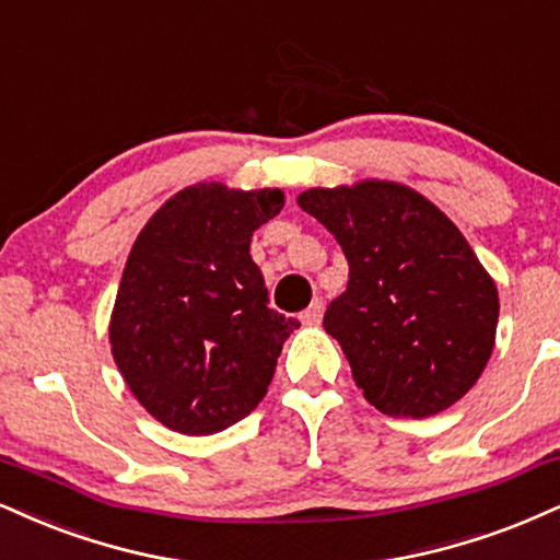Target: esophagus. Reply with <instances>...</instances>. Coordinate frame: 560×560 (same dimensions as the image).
Returning <instances> with one entry per match:
<instances>
[{
    "label": "esophagus",
    "instance_id": "esophagus-1",
    "mask_svg": "<svg viewBox=\"0 0 560 560\" xmlns=\"http://www.w3.org/2000/svg\"><path fill=\"white\" fill-rule=\"evenodd\" d=\"M323 307H326V305H323V300L315 298L313 302H310V307L305 310V313L300 315V320L305 323V326H315V323L323 318Z\"/></svg>",
    "mask_w": 560,
    "mask_h": 560
}]
</instances>
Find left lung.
<instances>
[{
    "instance_id": "8db88e82",
    "label": "left lung",
    "mask_w": 560,
    "mask_h": 560,
    "mask_svg": "<svg viewBox=\"0 0 560 560\" xmlns=\"http://www.w3.org/2000/svg\"><path fill=\"white\" fill-rule=\"evenodd\" d=\"M349 260L323 328L362 396L388 417H433L475 386L495 347L498 289L454 221L388 179L298 195Z\"/></svg>"
}]
</instances>
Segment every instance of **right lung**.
Returning a JSON list of instances; mask_svg holds the SVG:
<instances>
[{"label":"right lung","mask_w":560,"mask_h":560,"mask_svg":"<svg viewBox=\"0 0 560 560\" xmlns=\"http://www.w3.org/2000/svg\"><path fill=\"white\" fill-rule=\"evenodd\" d=\"M284 192L198 182L172 195L127 255L109 320L114 362L164 428L211 435L266 396L294 318L268 307L250 255Z\"/></svg>","instance_id":"right-lung-1"}]
</instances>
